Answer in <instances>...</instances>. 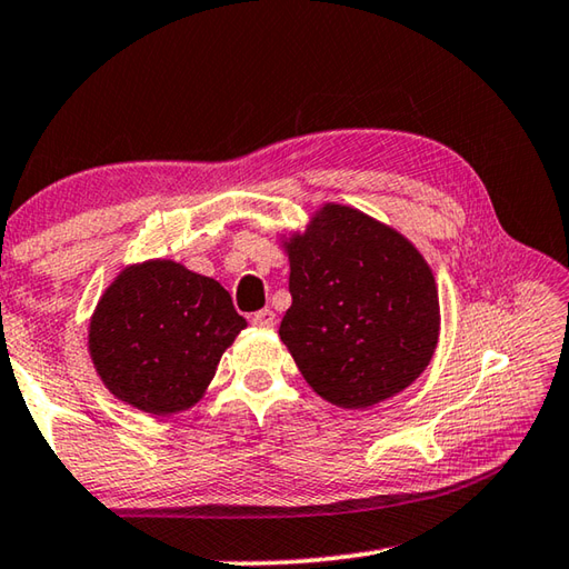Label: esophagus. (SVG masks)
Segmentation results:
<instances>
[{"label": "esophagus", "mask_w": 569, "mask_h": 569, "mask_svg": "<svg viewBox=\"0 0 569 569\" xmlns=\"http://www.w3.org/2000/svg\"><path fill=\"white\" fill-rule=\"evenodd\" d=\"M251 323L253 326H263V328H271L276 323V313L271 308H263V311H256L251 313Z\"/></svg>", "instance_id": "1"}]
</instances>
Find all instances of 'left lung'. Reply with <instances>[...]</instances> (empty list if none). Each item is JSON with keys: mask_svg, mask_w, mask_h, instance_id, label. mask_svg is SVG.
<instances>
[{"mask_svg": "<svg viewBox=\"0 0 569 569\" xmlns=\"http://www.w3.org/2000/svg\"><path fill=\"white\" fill-rule=\"evenodd\" d=\"M293 303L281 328L320 398L368 408L416 380L436 353L438 291L416 246L330 203L288 243Z\"/></svg>", "mask_w": 569, "mask_h": 569, "instance_id": "left-lung-1", "label": "left lung"}]
</instances>
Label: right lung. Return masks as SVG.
Segmentation results:
<instances>
[{
    "label": "right lung",
    "instance_id": "right-lung-1",
    "mask_svg": "<svg viewBox=\"0 0 569 569\" xmlns=\"http://www.w3.org/2000/svg\"><path fill=\"white\" fill-rule=\"evenodd\" d=\"M246 328L226 288L173 261L127 268L99 301L89 350L113 396L151 416L191 408Z\"/></svg>",
    "mask_w": 569,
    "mask_h": 569
}]
</instances>
